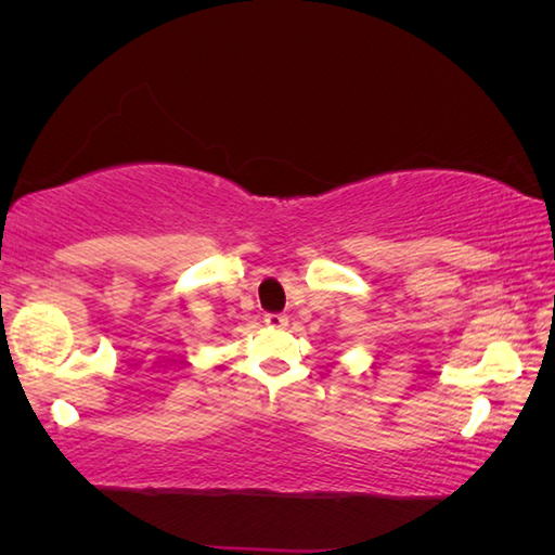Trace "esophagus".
Instances as JSON below:
<instances>
[{
  "label": "esophagus",
  "mask_w": 555,
  "mask_h": 555,
  "mask_svg": "<svg viewBox=\"0 0 555 555\" xmlns=\"http://www.w3.org/2000/svg\"><path fill=\"white\" fill-rule=\"evenodd\" d=\"M264 323L269 327H286L288 325V318L284 313H267L264 315Z\"/></svg>",
  "instance_id": "34e87169"
}]
</instances>
